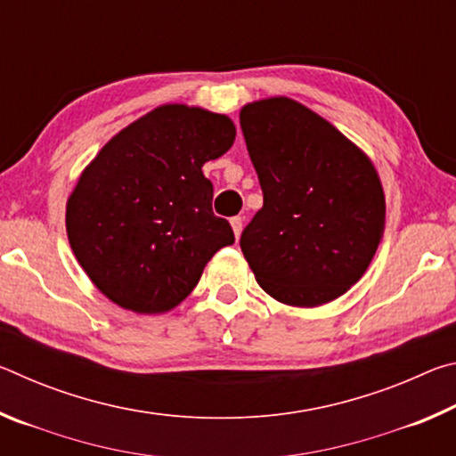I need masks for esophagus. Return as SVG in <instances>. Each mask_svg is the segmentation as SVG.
<instances>
[{
  "mask_svg": "<svg viewBox=\"0 0 456 456\" xmlns=\"http://www.w3.org/2000/svg\"><path fill=\"white\" fill-rule=\"evenodd\" d=\"M231 227H233L235 239H239V235H241V231H243V219L241 217H233V219H231Z\"/></svg>",
  "mask_w": 456,
  "mask_h": 456,
  "instance_id": "esophagus-1",
  "label": "esophagus"
}]
</instances>
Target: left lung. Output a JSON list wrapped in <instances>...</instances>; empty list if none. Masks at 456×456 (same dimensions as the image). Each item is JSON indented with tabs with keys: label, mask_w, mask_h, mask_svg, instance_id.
I'll return each instance as SVG.
<instances>
[{
	"label": "left lung",
	"mask_w": 456,
	"mask_h": 456,
	"mask_svg": "<svg viewBox=\"0 0 456 456\" xmlns=\"http://www.w3.org/2000/svg\"><path fill=\"white\" fill-rule=\"evenodd\" d=\"M264 207L241 235L261 289L293 307L334 302L356 283L384 233L386 200L368 154L288 96L239 112Z\"/></svg>",
	"instance_id": "8db88e82"
}]
</instances>
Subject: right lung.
Wrapping results in <instances>:
<instances>
[{"instance_id": "obj_1", "label": "right lung", "mask_w": 456, "mask_h": 456, "mask_svg": "<svg viewBox=\"0 0 456 456\" xmlns=\"http://www.w3.org/2000/svg\"><path fill=\"white\" fill-rule=\"evenodd\" d=\"M225 114L163 104L108 141L66 203V233L100 293L125 310L157 315L195 289L233 229L211 209L203 175L235 142Z\"/></svg>"}]
</instances>
